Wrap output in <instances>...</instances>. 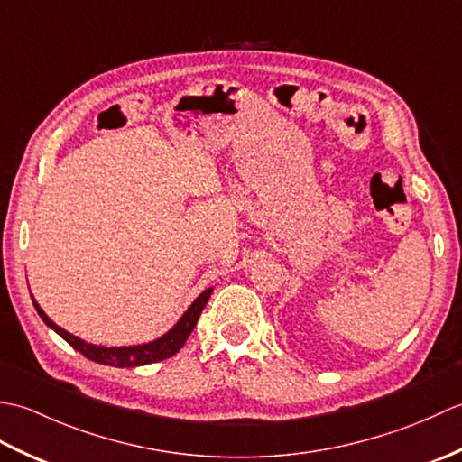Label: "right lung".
<instances>
[{"label":"right lung","mask_w":462,"mask_h":462,"mask_svg":"<svg viewBox=\"0 0 462 462\" xmlns=\"http://www.w3.org/2000/svg\"><path fill=\"white\" fill-rule=\"evenodd\" d=\"M212 290L214 288H206L204 291H200L199 298L186 308V311L179 318V321H176L169 331H164L161 337L146 343H136V346H121V347H106V346H95V343H87L85 339L73 336V333L59 328L55 321L49 319V316L42 308H39V303L33 300V296H32V301L39 313V318H42L55 333H59V336H61L73 349L83 353L87 359L103 363V365H113V367H141V365H149V363H154V361L169 359L174 356V353L180 351V347L192 333L196 321H199Z\"/></svg>","instance_id":"1"}]
</instances>
